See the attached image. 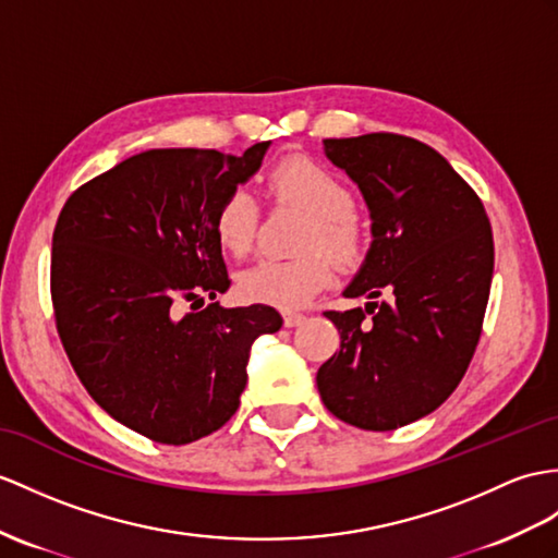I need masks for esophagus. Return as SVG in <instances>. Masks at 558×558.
<instances>
[{"instance_id": "34e87169", "label": "esophagus", "mask_w": 558, "mask_h": 558, "mask_svg": "<svg viewBox=\"0 0 558 558\" xmlns=\"http://www.w3.org/2000/svg\"><path fill=\"white\" fill-rule=\"evenodd\" d=\"M305 315H301V312H287V315H283V326H287V329H293V326H301V324H305Z\"/></svg>"}]
</instances>
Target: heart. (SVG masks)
I'll list each match as a JSON object with an SVG mask.
<instances>
[{"instance_id": "1", "label": "heart", "mask_w": 558, "mask_h": 558, "mask_svg": "<svg viewBox=\"0 0 558 558\" xmlns=\"http://www.w3.org/2000/svg\"><path fill=\"white\" fill-rule=\"evenodd\" d=\"M267 192L279 201L301 206L312 225L303 241L310 251L295 260H260L239 275V291L253 303L281 310L303 307L312 295L331 281L330 253L333 260L352 265L364 251L362 227L355 220V198L338 177L305 156H291L267 172ZM257 227V203L246 189H234L217 206L213 232L220 248L243 257L253 248ZM322 245L327 252H315Z\"/></svg>"}]
</instances>
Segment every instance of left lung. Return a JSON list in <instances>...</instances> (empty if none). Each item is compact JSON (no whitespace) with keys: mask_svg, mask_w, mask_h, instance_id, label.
I'll return each instance as SVG.
<instances>
[{"mask_svg":"<svg viewBox=\"0 0 558 558\" xmlns=\"http://www.w3.org/2000/svg\"><path fill=\"white\" fill-rule=\"evenodd\" d=\"M324 154L360 186L372 246L343 291L369 303L324 312L341 350L319 366L317 388L345 424L396 430L438 410L466 374L490 295L493 229L450 162L412 137L324 140Z\"/></svg>","mask_w":558,"mask_h":558,"instance_id":"left-lung-1","label":"left lung"}]
</instances>
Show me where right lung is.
Segmentation results:
<instances>
[{
    "label": "right lung",
    "mask_w": 558,
    "mask_h": 558,
    "mask_svg": "<svg viewBox=\"0 0 558 558\" xmlns=\"http://www.w3.org/2000/svg\"><path fill=\"white\" fill-rule=\"evenodd\" d=\"M267 148H151L80 186L59 215L51 303L65 355L92 400L148 440L186 445L222 428L255 338L281 329L269 305L198 310L232 283L217 206Z\"/></svg>",
    "instance_id": "1"
}]
</instances>
